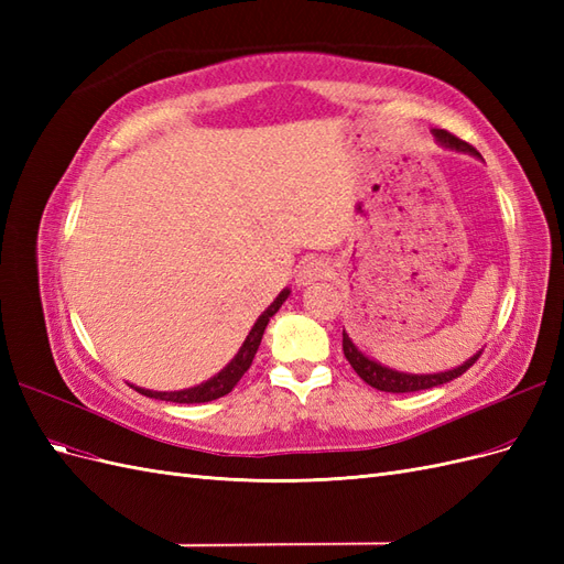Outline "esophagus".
Listing matches in <instances>:
<instances>
[{"label":"esophagus","mask_w":564,"mask_h":564,"mask_svg":"<svg viewBox=\"0 0 564 564\" xmlns=\"http://www.w3.org/2000/svg\"><path fill=\"white\" fill-rule=\"evenodd\" d=\"M329 275H332V265L327 261H324V259H308V261H303L299 265L296 282L301 286H305V284H313L317 280L329 278Z\"/></svg>","instance_id":"esophagus-1"}]
</instances>
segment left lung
I'll return each mask as SVG.
<instances>
[{"label": "left lung", "mask_w": 564, "mask_h": 564, "mask_svg": "<svg viewBox=\"0 0 564 564\" xmlns=\"http://www.w3.org/2000/svg\"><path fill=\"white\" fill-rule=\"evenodd\" d=\"M435 139L447 145V148H454V150H460V152H470V155H477L480 158V152H477L470 143L460 141L458 135L445 131V129H435ZM344 355L346 360L350 362V367L355 369L357 377H360L365 383H369L371 388L377 390H383V392H416V390H425V388H435V386H442V383H449L454 379H458L460 373L468 371L475 362L477 357L482 355V350L473 355L468 362H464L456 369H449V371H440V373H402V371H395V369H388L379 362L369 360V357H365L360 350L355 348L352 340L348 338V334L344 332Z\"/></svg>", "instance_id": "1"}]
</instances>
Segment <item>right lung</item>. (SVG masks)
<instances>
[{
    "mask_svg": "<svg viewBox=\"0 0 564 564\" xmlns=\"http://www.w3.org/2000/svg\"><path fill=\"white\" fill-rule=\"evenodd\" d=\"M286 296H289V289H284V292L270 303V308L259 319H256V324L251 327V332H249L247 340L242 344L240 352L235 355V360L224 371H218L216 377L209 379L207 383H199V386L187 388V390H174V392H155V390H145V388H135V386L133 388L139 390L141 395H145V398L178 402V404L212 402V400H218V398L228 395V392L237 386V381L245 377V371L251 367L253 355H256V350H259V346H261V338H263V332L268 327V322H270L272 315H275L282 308V303L286 301Z\"/></svg>",
    "mask_w": 564,
    "mask_h": 564,
    "instance_id": "1",
    "label": "right lung"
}]
</instances>
